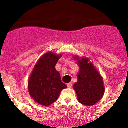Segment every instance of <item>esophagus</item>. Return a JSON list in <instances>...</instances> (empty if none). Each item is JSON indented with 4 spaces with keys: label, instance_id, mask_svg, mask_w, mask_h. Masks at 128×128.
Here are the masks:
<instances>
[{
    "label": "esophagus",
    "instance_id": "34e87169",
    "mask_svg": "<svg viewBox=\"0 0 128 128\" xmlns=\"http://www.w3.org/2000/svg\"><path fill=\"white\" fill-rule=\"evenodd\" d=\"M67 87H68V88H72V83H71V82H69V83H68V84H67Z\"/></svg>",
    "mask_w": 128,
    "mask_h": 128
}]
</instances>
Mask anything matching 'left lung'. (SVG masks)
Segmentation results:
<instances>
[{"instance_id":"8db88e82","label":"left lung","mask_w":128,"mask_h":128,"mask_svg":"<svg viewBox=\"0 0 128 128\" xmlns=\"http://www.w3.org/2000/svg\"><path fill=\"white\" fill-rule=\"evenodd\" d=\"M88 59L78 60L80 71L78 82L74 85L79 102L86 106H92L101 99L104 92L102 78Z\"/></svg>"}]
</instances>
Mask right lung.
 <instances>
[{
	"label": "right lung",
	"instance_id": "obj_1",
	"mask_svg": "<svg viewBox=\"0 0 128 128\" xmlns=\"http://www.w3.org/2000/svg\"><path fill=\"white\" fill-rule=\"evenodd\" d=\"M60 57L52 52L44 54L37 62L29 78V94L40 104L49 106L58 100L62 90L66 88L55 69Z\"/></svg>",
	"mask_w": 128,
	"mask_h": 128
}]
</instances>
